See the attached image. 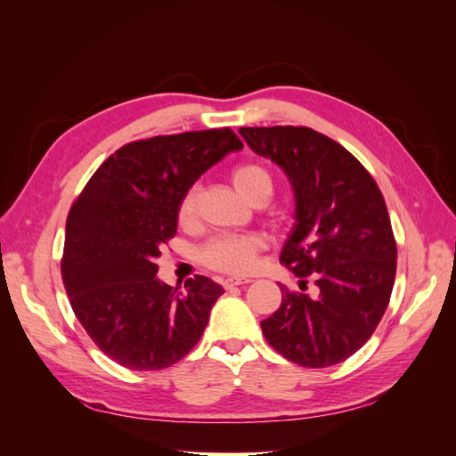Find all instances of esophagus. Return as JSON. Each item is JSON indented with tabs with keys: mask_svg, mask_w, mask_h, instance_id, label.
Listing matches in <instances>:
<instances>
[{
	"mask_svg": "<svg viewBox=\"0 0 456 456\" xmlns=\"http://www.w3.org/2000/svg\"><path fill=\"white\" fill-rule=\"evenodd\" d=\"M245 283H251V280H241V278H226L223 281L224 289H233V287H240V285H245Z\"/></svg>",
	"mask_w": 456,
	"mask_h": 456,
	"instance_id": "obj_1",
	"label": "esophagus"
}]
</instances>
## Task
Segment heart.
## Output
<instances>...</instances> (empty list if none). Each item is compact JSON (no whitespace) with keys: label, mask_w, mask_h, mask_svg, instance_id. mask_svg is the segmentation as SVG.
Instances as JSON below:
<instances>
[{"label":"heart","mask_w":456,"mask_h":456,"mask_svg":"<svg viewBox=\"0 0 456 456\" xmlns=\"http://www.w3.org/2000/svg\"><path fill=\"white\" fill-rule=\"evenodd\" d=\"M232 181L249 201L265 203L273 191V176L262 163L245 161L232 171ZM200 186L190 184L176 205V220L181 226H190L198 216ZM266 241L258 233H220L200 247L198 258L207 268L243 275L251 272L256 256L265 251Z\"/></svg>","instance_id":"heart-1"}]
</instances>
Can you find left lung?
<instances>
[{"mask_svg": "<svg viewBox=\"0 0 456 456\" xmlns=\"http://www.w3.org/2000/svg\"><path fill=\"white\" fill-rule=\"evenodd\" d=\"M240 133L293 183L297 224L280 262L302 291L315 285V297L281 285V306L260 322L262 333L297 365H337L375 333L394 289L397 245L382 191L346 148L310 127Z\"/></svg>", "mask_w": 456, "mask_h": 456, "instance_id": "1", "label": "left lung"}]
</instances>
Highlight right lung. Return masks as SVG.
Returning a JSON list of instances; mask_svg holds the SVG:
<instances>
[{
  "mask_svg": "<svg viewBox=\"0 0 456 456\" xmlns=\"http://www.w3.org/2000/svg\"><path fill=\"white\" fill-rule=\"evenodd\" d=\"M241 148L230 127L133 141L106 158L74 200L62 281L79 323L110 360L159 370L201 338L223 287L196 275L178 291L158 281L156 258L175 238L184 190Z\"/></svg>",
  "mask_w": 456,
  "mask_h": 456,
  "instance_id": "add662e5",
  "label": "right lung"
}]
</instances>
